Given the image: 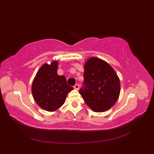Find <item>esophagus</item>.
<instances>
[{
    "mask_svg": "<svg viewBox=\"0 0 154 154\" xmlns=\"http://www.w3.org/2000/svg\"><path fill=\"white\" fill-rule=\"evenodd\" d=\"M79 84H75V85H74V89H75L78 90V89H79Z\"/></svg>",
    "mask_w": 154,
    "mask_h": 154,
    "instance_id": "1",
    "label": "esophagus"
}]
</instances>
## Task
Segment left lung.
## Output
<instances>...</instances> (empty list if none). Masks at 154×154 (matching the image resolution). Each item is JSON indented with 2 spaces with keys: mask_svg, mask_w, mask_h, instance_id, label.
I'll return each mask as SVG.
<instances>
[{
  "mask_svg": "<svg viewBox=\"0 0 154 154\" xmlns=\"http://www.w3.org/2000/svg\"><path fill=\"white\" fill-rule=\"evenodd\" d=\"M83 85L79 93L95 112L110 109L119 99L120 85L115 71L100 59L91 57L85 64Z\"/></svg>",
  "mask_w": 154,
  "mask_h": 154,
  "instance_id": "left-lung-1",
  "label": "left lung"
}]
</instances>
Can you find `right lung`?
Returning <instances> with one entry per match:
<instances>
[{
	"label": "right lung",
	"instance_id": "right-lung-1",
	"mask_svg": "<svg viewBox=\"0 0 154 154\" xmlns=\"http://www.w3.org/2000/svg\"><path fill=\"white\" fill-rule=\"evenodd\" d=\"M57 61L50 65L44 64L35 75L32 86V92L35 102L42 109L55 111L63 105L68 93L73 88L68 85L66 78L58 75Z\"/></svg>",
	"mask_w": 154,
	"mask_h": 154
}]
</instances>
